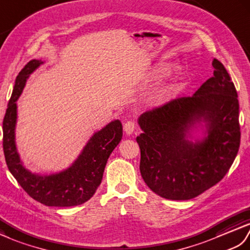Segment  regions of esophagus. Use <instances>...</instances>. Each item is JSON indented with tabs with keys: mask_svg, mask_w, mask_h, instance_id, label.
Segmentation results:
<instances>
[{
	"mask_svg": "<svg viewBox=\"0 0 250 250\" xmlns=\"http://www.w3.org/2000/svg\"><path fill=\"white\" fill-rule=\"evenodd\" d=\"M136 128V123L134 121H127L124 124V130L127 135H131Z\"/></svg>",
	"mask_w": 250,
	"mask_h": 250,
	"instance_id": "obj_1",
	"label": "esophagus"
}]
</instances>
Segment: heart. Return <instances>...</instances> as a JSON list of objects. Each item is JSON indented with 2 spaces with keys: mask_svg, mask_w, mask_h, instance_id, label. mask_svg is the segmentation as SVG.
Wrapping results in <instances>:
<instances>
[{
  "mask_svg": "<svg viewBox=\"0 0 250 250\" xmlns=\"http://www.w3.org/2000/svg\"><path fill=\"white\" fill-rule=\"evenodd\" d=\"M169 70H170V66H162V67L158 68L157 74L160 75V76H163V75L168 74ZM176 88H177V83L176 82L171 83V84L164 87L163 90H160L157 93L156 101L157 102H166L168 98H170L172 95H173L174 92L176 91Z\"/></svg>",
  "mask_w": 250,
  "mask_h": 250,
  "instance_id": "heart-1",
  "label": "heart"
}]
</instances>
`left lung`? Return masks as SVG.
<instances>
[{"mask_svg": "<svg viewBox=\"0 0 250 250\" xmlns=\"http://www.w3.org/2000/svg\"><path fill=\"white\" fill-rule=\"evenodd\" d=\"M214 76L192 96L173 99L140 115V172L149 189L169 200H189L224 179L241 142L238 99L218 60ZM207 136L188 140L201 122Z\"/></svg>", "mask_w": 250, "mask_h": 250, "instance_id": "left-lung-1", "label": "left lung"}]
</instances>
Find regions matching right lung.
<instances>
[{"label":"right lung","mask_w":250,"mask_h":250,"mask_svg":"<svg viewBox=\"0 0 250 250\" xmlns=\"http://www.w3.org/2000/svg\"><path fill=\"white\" fill-rule=\"evenodd\" d=\"M43 62L32 60L17 76L12 97L3 120V149L7 167L17 182L34 200L47 207L68 208L80 205L93 197L101 185L107 160L123 137V126L112 121L95 132L69 168L59 173H32L22 165L17 152L15 128L17 104L30 75Z\"/></svg>","instance_id":"add662e5"}]
</instances>
